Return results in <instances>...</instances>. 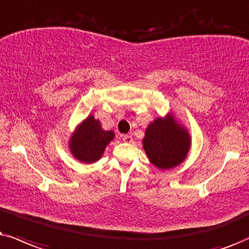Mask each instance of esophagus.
Here are the masks:
<instances>
[{"mask_svg": "<svg viewBox=\"0 0 249 249\" xmlns=\"http://www.w3.org/2000/svg\"><path fill=\"white\" fill-rule=\"evenodd\" d=\"M121 139L125 143L133 142V136H130V135H121Z\"/></svg>", "mask_w": 249, "mask_h": 249, "instance_id": "34e87169", "label": "esophagus"}]
</instances>
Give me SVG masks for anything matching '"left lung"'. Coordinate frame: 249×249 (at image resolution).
I'll use <instances>...</instances> for the list:
<instances>
[{"mask_svg": "<svg viewBox=\"0 0 249 249\" xmlns=\"http://www.w3.org/2000/svg\"><path fill=\"white\" fill-rule=\"evenodd\" d=\"M189 135L171 118L156 119L145 130L143 146L155 166L161 170L176 167L188 153Z\"/></svg>", "mask_w": 249, "mask_h": 249, "instance_id": "obj_1", "label": "left lung"}]
</instances>
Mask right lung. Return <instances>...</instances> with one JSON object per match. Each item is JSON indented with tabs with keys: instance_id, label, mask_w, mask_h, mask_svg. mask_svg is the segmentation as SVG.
<instances>
[{
	"instance_id": "right-lung-1",
	"label": "right lung",
	"mask_w": 249,
	"mask_h": 249,
	"mask_svg": "<svg viewBox=\"0 0 249 249\" xmlns=\"http://www.w3.org/2000/svg\"><path fill=\"white\" fill-rule=\"evenodd\" d=\"M114 139L113 131H105L100 122L89 115L70 141V151L83 162L97 161L101 157L106 145Z\"/></svg>"
}]
</instances>
